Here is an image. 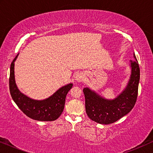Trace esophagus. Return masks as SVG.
Returning a JSON list of instances; mask_svg holds the SVG:
<instances>
[{
    "label": "esophagus",
    "mask_w": 153,
    "mask_h": 153,
    "mask_svg": "<svg viewBox=\"0 0 153 153\" xmlns=\"http://www.w3.org/2000/svg\"><path fill=\"white\" fill-rule=\"evenodd\" d=\"M75 79H76V80L77 81H79V82H81V81H83V76L82 74H79L76 75V77H75Z\"/></svg>",
    "instance_id": "obj_1"
}]
</instances>
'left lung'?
Returning <instances> with one entry per match:
<instances>
[{
	"instance_id": "obj_1",
	"label": "left lung",
	"mask_w": 153,
	"mask_h": 153,
	"mask_svg": "<svg viewBox=\"0 0 153 153\" xmlns=\"http://www.w3.org/2000/svg\"><path fill=\"white\" fill-rule=\"evenodd\" d=\"M130 60L131 72L125 89L114 100L104 99L88 88L83 90L85 95V111L90 119L103 125L114 123L127 115L137 102L140 79V69L138 60Z\"/></svg>"
}]
</instances>
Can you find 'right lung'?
Here are the masks:
<instances>
[{
    "mask_svg": "<svg viewBox=\"0 0 153 153\" xmlns=\"http://www.w3.org/2000/svg\"><path fill=\"white\" fill-rule=\"evenodd\" d=\"M19 54L14 58L10 66L9 79L10 92L12 100L22 111L29 118L39 121H53L58 118L63 111L65 97L73 84L65 85L58 89L53 95L43 100L30 99L21 93L14 79V62Z\"/></svg>",
    "mask_w": 153,
    "mask_h": 153,
    "instance_id": "add662e5",
    "label": "right lung"
}]
</instances>
